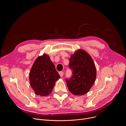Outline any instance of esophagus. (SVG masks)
I'll use <instances>...</instances> for the list:
<instances>
[{
  "label": "esophagus",
  "mask_w": 126,
  "mask_h": 126,
  "mask_svg": "<svg viewBox=\"0 0 126 126\" xmlns=\"http://www.w3.org/2000/svg\"><path fill=\"white\" fill-rule=\"evenodd\" d=\"M59 75H60V77H62L63 76V75H64V72L63 71H61V72H59Z\"/></svg>",
  "instance_id": "esophagus-1"
}]
</instances>
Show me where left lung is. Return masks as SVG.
<instances>
[{"mask_svg": "<svg viewBox=\"0 0 126 126\" xmlns=\"http://www.w3.org/2000/svg\"><path fill=\"white\" fill-rule=\"evenodd\" d=\"M69 68L72 72L70 78H66L70 92L75 95L86 94L94 84L96 69L94 61L83 50H77L69 59Z\"/></svg>", "mask_w": 126, "mask_h": 126, "instance_id": "8db88e82", "label": "left lung"}]
</instances>
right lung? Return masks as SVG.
I'll return each mask as SVG.
<instances>
[{
	"label": "right lung",
	"instance_id": "right-lung-1",
	"mask_svg": "<svg viewBox=\"0 0 126 126\" xmlns=\"http://www.w3.org/2000/svg\"><path fill=\"white\" fill-rule=\"evenodd\" d=\"M60 76L49 56L44 54L35 61L29 74L30 84L35 94L47 96Z\"/></svg>",
	"mask_w": 126,
	"mask_h": 126
}]
</instances>
